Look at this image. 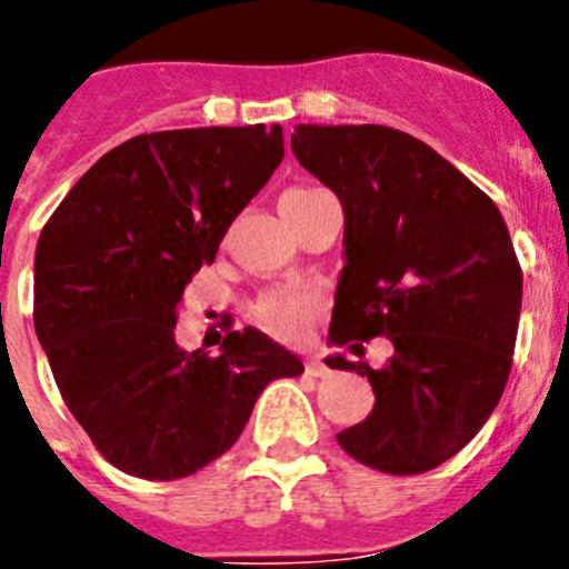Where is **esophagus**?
<instances>
[{
	"instance_id": "obj_1",
	"label": "esophagus",
	"mask_w": 569,
	"mask_h": 569,
	"mask_svg": "<svg viewBox=\"0 0 569 569\" xmlns=\"http://www.w3.org/2000/svg\"><path fill=\"white\" fill-rule=\"evenodd\" d=\"M309 373L311 376H328V373H331V368H328V365L322 362L320 357H311L309 359Z\"/></svg>"
}]
</instances>
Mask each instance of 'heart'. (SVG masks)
Listing matches in <instances>:
<instances>
[{"mask_svg":"<svg viewBox=\"0 0 569 569\" xmlns=\"http://www.w3.org/2000/svg\"><path fill=\"white\" fill-rule=\"evenodd\" d=\"M320 193H326V190L295 188L283 196V207L300 204V201H309ZM320 309L322 297L317 291L302 289V286H278V289H269L267 295H260L252 311L254 320L267 331H272L274 337L302 339L315 326Z\"/></svg>","mask_w":569,"mask_h":569,"instance_id":"heart-1","label":"heart"}]
</instances>
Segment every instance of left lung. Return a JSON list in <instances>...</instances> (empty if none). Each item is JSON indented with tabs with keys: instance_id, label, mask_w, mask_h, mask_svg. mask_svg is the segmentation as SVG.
<instances>
[{
	"instance_id": "8db88e82",
	"label": "left lung",
	"mask_w": 569,
	"mask_h": 569,
	"mask_svg": "<svg viewBox=\"0 0 569 569\" xmlns=\"http://www.w3.org/2000/svg\"><path fill=\"white\" fill-rule=\"evenodd\" d=\"M297 162L337 193L345 267L328 342H392L385 368L328 357L373 387V412L339 446L385 475L458 455L511 373L522 269L500 210L416 137L387 126H297Z\"/></svg>"
}]
</instances>
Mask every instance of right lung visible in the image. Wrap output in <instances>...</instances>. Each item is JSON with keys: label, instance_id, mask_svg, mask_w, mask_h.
<instances>
[{"label": "right lung", "instance_id": "obj_1", "mask_svg": "<svg viewBox=\"0 0 569 569\" xmlns=\"http://www.w3.org/2000/svg\"><path fill=\"white\" fill-rule=\"evenodd\" d=\"M283 159V129L210 126L126 140L83 173L36 247L33 322L63 405L114 469L190 477L230 449L263 387L302 362L243 328L182 350L177 309Z\"/></svg>", "mask_w": 569, "mask_h": 569}]
</instances>
